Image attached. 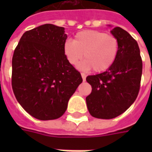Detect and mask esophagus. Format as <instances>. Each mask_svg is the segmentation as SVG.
Returning <instances> with one entry per match:
<instances>
[{
    "mask_svg": "<svg viewBox=\"0 0 152 152\" xmlns=\"http://www.w3.org/2000/svg\"><path fill=\"white\" fill-rule=\"evenodd\" d=\"M81 76H82V79H83V81H86V75L85 73H81Z\"/></svg>",
    "mask_w": 152,
    "mask_h": 152,
    "instance_id": "1",
    "label": "esophagus"
}]
</instances>
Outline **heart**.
<instances>
[{
	"instance_id": "obj_1",
	"label": "heart",
	"mask_w": 152,
	"mask_h": 152,
	"mask_svg": "<svg viewBox=\"0 0 152 152\" xmlns=\"http://www.w3.org/2000/svg\"><path fill=\"white\" fill-rule=\"evenodd\" d=\"M118 40L112 35L97 30H85L63 45V53L72 66H77L83 58L80 67L102 72L110 68L117 57Z\"/></svg>"
}]
</instances>
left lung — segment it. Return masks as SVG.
<instances>
[{"instance_id": "8db88e82", "label": "left lung", "mask_w": 152, "mask_h": 152, "mask_svg": "<svg viewBox=\"0 0 152 152\" xmlns=\"http://www.w3.org/2000/svg\"><path fill=\"white\" fill-rule=\"evenodd\" d=\"M112 34L118 40L117 57L106 72L88 76L92 92L86 97L90 115L99 119H112L124 113L136 100L140 89L142 61L137 41L120 27Z\"/></svg>"}]
</instances>
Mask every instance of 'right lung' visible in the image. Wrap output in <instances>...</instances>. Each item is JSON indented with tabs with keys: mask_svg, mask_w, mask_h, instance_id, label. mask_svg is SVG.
Returning a JSON list of instances; mask_svg holds the SVG:
<instances>
[{
	"mask_svg": "<svg viewBox=\"0 0 152 152\" xmlns=\"http://www.w3.org/2000/svg\"><path fill=\"white\" fill-rule=\"evenodd\" d=\"M64 28L41 25L22 36L12 58V89L19 104L40 121L55 120L82 82L63 53Z\"/></svg>",
	"mask_w": 152,
	"mask_h": 152,
	"instance_id": "add662e5",
	"label": "right lung"
}]
</instances>
